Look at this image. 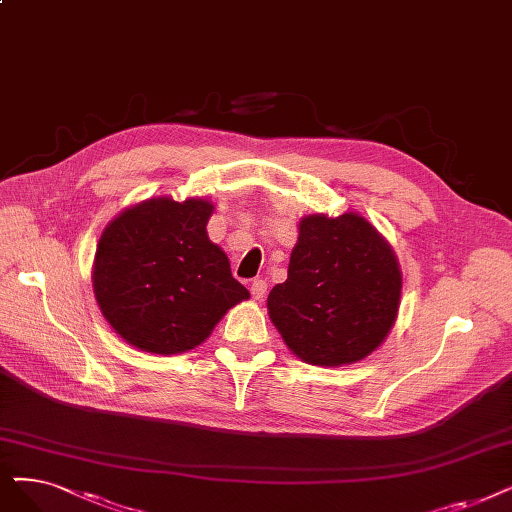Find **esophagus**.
<instances>
[{
	"mask_svg": "<svg viewBox=\"0 0 512 512\" xmlns=\"http://www.w3.org/2000/svg\"><path fill=\"white\" fill-rule=\"evenodd\" d=\"M250 292H252V298H254V300H262L264 296H267V281L254 279L252 285H250Z\"/></svg>",
	"mask_w": 512,
	"mask_h": 512,
	"instance_id": "1",
	"label": "esophagus"
}]
</instances>
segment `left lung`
Wrapping results in <instances>:
<instances>
[{
    "instance_id": "left-lung-1",
    "label": "left lung",
    "mask_w": 512,
    "mask_h": 512,
    "mask_svg": "<svg viewBox=\"0 0 512 512\" xmlns=\"http://www.w3.org/2000/svg\"><path fill=\"white\" fill-rule=\"evenodd\" d=\"M401 285L399 260L374 224L355 212L309 214L267 309L298 359L340 367L372 355L391 334Z\"/></svg>"
}]
</instances>
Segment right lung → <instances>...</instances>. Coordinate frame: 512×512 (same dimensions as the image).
Instances as JSON below:
<instances>
[{"mask_svg": "<svg viewBox=\"0 0 512 512\" xmlns=\"http://www.w3.org/2000/svg\"><path fill=\"white\" fill-rule=\"evenodd\" d=\"M214 203L203 197H151L119 212L102 231L92 288L98 309L130 346L187 353L206 340L250 292L231 275L208 237Z\"/></svg>", "mask_w": 512, "mask_h": 512, "instance_id": "1", "label": "right lung"}]
</instances>
